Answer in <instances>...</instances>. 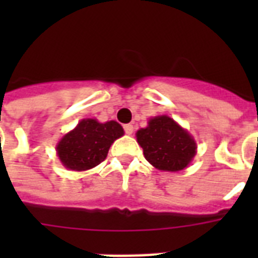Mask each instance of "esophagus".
<instances>
[{
	"mask_svg": "<svg viewBox=\"0 0 258 258\" xmlns=\"http://www.w3.org/2000/svg\"><path fill=\"white\" fill-rule=\"evenodd\" d=\"M124 131L127 135H131L134 133V125L133 124H124Z\"/></svg>",
	"mask_w": 258,
	"mask_h": 258,
	"instance_id": "1",
	"label": "esophagus"
}]
</instances>
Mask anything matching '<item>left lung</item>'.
I'll list each match as a JSON object with an SVG mask.
<instances>
[{"label":"left lung","mask_w":258,"mask_h":258,"mask_svg":"<svg viewBox=\"0 0 258 258\" xmlns=\"http://www.w3.org/2000/svg\"><path fill=\"white\" fill-rule=\"evenodd\" d=\"M147 162L161 171H180L191 163L197 154L194 138L167 115L151 117L147 127L137 131Z\"/></svg>","instance_id":"left-lung-1"}]
</instances>
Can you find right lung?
Listing matches in <instances>:
<instances>
[{"label":"right lung","instance_id":"obj_1","mask_svg":"<svg viewBox=\"0 0 258 258\" xmlns=\"http://www.w3.org/2000/svg\"><path fill=\"white\" fill-rule=\"evenodd\" d=\"M124 135L117 121L100 123L96 119H83L58 141L56 153L61 165L74 171L93 169L104 161L113 142Z\"/></svg>","mask_w":258,"mask_h":258}]
</instances>
